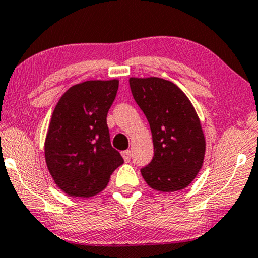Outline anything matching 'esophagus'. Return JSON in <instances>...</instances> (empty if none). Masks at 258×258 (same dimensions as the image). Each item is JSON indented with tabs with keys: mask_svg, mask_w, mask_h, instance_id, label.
<instances>
[{
	"mask_svg": "<svg viewBox=\"0 0 258 258\" xmlns=\"http://www.w3.org/2000/svg\"><path fill=\"white\" fill-rule=\"evenodd\" d=\"M121 156H122L123 161H125V162H130V161H131V151H130V150H126V151H122V152H121Z\"/></svg>",
	"mask_w": 258,
	"mask_h": 258,
	"instance_id": "34e87169",
	"label": "esophagus"
}]
</instances>
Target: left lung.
<instances>
[{"label": "left lung", "instance_id": "left-lung-1", "mask_svg": "<svg viewBox=\"0 0 258 258\" xmlns=\"http://www.w3.org/2000/svg\"><path fill=\"white\" fill-rule=\"evenodd\" d=\"M132 95L150 123L152 161L143 177L163 193L188 187L202 168L206 140L200 119L187 95L170 81L159 77L130 78Z\"/></svg>", "mask_w": 258, "mask_h": 258}]
</instances>
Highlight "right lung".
Returning a JSON list of instances; mask_svg holds the SVG:
<instances>
[{"instance_id":"1","label":"right lung","mask_w":258,"mask_h":258,"mask_svg":"<svg viewBox=\"0 0 258 258\" xmlns=\"http://www.w3.org/2000/svg\"><path fill=\"white\" fill-rule=\"evenodd\" d=\"M119 80L86 81L69 88L52 113L45 161L57 187L70 197L90 198L108 184L123 163L110 145L107 113Z\"/></svg>"}]
</instances>
